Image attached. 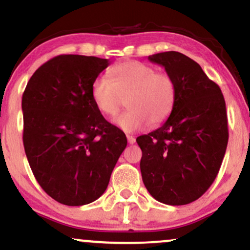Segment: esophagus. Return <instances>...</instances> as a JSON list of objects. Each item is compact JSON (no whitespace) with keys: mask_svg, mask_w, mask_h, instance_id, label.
<instances>
[{"mask_svg":"<svg viewBox=\"0 0 250 250\" xmlns=\"http://www.w3.org/2000/svg\"><path fill=\"white\" fill-rule=\"evenodd\" d=\"M127 140H128L129 144H134L135 142H136V138H135L134 136H130V135H127Z\"/></svg>","mask_w":250,"mask_h":250,"instance_id":"1","label":"esophagus"}]
</instances>
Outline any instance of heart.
<instances>
[{"instance_id":"1","label":"heart","mask_w":250,"mask_h":250,"mask_svg":"<svg viewBox=\"0 0 250 250\" xmlns=\"http://www.w3.org/2000/svg\"><path fill=\"white\" fill-rule=\"evenodd\" d=\"M106 76L91 83L93 104L101 114L113 116L125 98L127 110L114 117L113 123L127 133L142 130L146 125H159L172 112L177 100V86L169 74L156 72L152 66L127 60L114 65Z\"/></svg>"}]
</instances>
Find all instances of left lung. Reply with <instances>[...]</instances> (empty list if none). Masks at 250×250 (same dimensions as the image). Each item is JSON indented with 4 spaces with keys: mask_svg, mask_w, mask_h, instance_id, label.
Here are the masks:
<instances>
[{
    "mask_svg": "<svg viewBox=\"0 0 250 250\" xmlns=\"http://www.w3.org/2000/svg\"><path fill=\"white\" fill-rule=\"evenodd\" d=\"M177 86V100L161 128L136 138L141 173L156 200L179 206L197 200L214 182L228 143L226 102L198 62L176 51L149 56Z\"/></svg>",
    "mask_w": 250,
    "mask_h": 250,
    "instance_id": "left-lung-1",
    "label": "left lung"
}]
</instances>
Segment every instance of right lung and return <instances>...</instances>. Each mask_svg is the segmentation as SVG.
<instances>
[{"label": "right lung", "instance_id": "right-lung-1", "mask_svg": "<svg viewBox=\"0 0 250 250\" xmlns=\"http://www.w3.org/2000/svg\"><path fill=\"white\" fill-rule=\"evenodd\" d=\"M108 65L98 57L57 56L32 74L23 93L26 158L41 188L64 205L101 197L127 146L125 135L91 98L92 81Z\"/></svg>", "mask_w": 250, "mask_h": 250}]
</instances>
